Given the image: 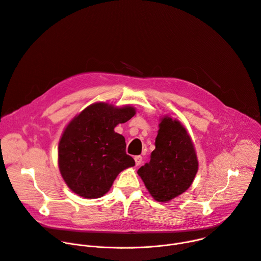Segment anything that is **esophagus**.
<instances>
[{
    "label": "esophagus",
    "mask_w": 261,
    "mask_h": 261,
    "mask_svg": "<svg viewBox=\"0 0 261 261\" xmlns=\"http://www.w3.org/2000/svg\"><path fill=\"white\" fill-rule=\"evenodd\" d=\"M134 160H135L136 166H138V165H140L141 162H142V157H141V156H135V157H134Z\"/></svg>",
    "instance_id": "esophagus-1"
}]
</instances>
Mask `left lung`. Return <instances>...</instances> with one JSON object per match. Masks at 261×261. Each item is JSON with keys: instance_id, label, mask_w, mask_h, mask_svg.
<instances>
[{"instance_id": "obj_1", "label": "left lung", "mask_w": 261, "mask_h": 261, "mask_svg": "<svg viewBox=\"0 0 261 261\" xmlns=\"http://www.w3.org/2000/svg\"><path fill=\"white\" fill-rule=\"evenodd\" d=\"M151 160L137 173L157 201H169L187 190L198 170L192 140L178 121L164 118Z\"/></svg>"}]
</instances>
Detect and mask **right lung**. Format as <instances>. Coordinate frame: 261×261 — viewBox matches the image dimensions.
Segmentation results:
<instances>
[{
	"label": "right lung",
	"mask_w": 261,
	"mask_h": 261,
	"mask_svg": "<svg viewBox=\"0 0 261 261\" xmlns=\"http://www.w3.org/2000/svg\"><path fill=\"white\" fill-rule=\"evenodd\" d=\"M135 115L131 106L90 105L65 129L59 143V167L68 187L85 198H98L110 189L118 174L135 165L126 153L118 124Z\"/></svg>",
	"instance_id": "right-lung-1"
}]
</instances>
